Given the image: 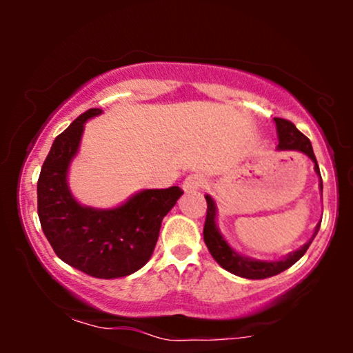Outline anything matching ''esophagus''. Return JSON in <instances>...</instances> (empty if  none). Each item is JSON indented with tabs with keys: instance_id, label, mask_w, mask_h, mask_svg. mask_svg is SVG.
<instances>
[{
	"instance_id": "1",
	"label": "esophagus",
	"mask_w": 353,
	"mask_h": 353,
	"mask_svg": "<svg viewBox=\"0 0 353 353\" xmlns=\"http://www.w3.org/2000/svg\"><path fill=\"white\" fill-rule=\"evenodd\" d=\"M204 181L205 180L202 175H190L186 176L185 181H183V190L186 192H194L204 186Z\"/></svg>"
}]
</instances>
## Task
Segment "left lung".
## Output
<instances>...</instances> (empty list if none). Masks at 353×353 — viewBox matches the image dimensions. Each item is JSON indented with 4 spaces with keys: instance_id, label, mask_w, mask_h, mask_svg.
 I'll return each mask as SVG.
<instances>
[{
    "instance_id": "left-lung-1",
    "label": "left lung",
    "mask_w": 353,
    "mask_h": 353,
    "mask_svg": "<svg viewBox=\"0 0 353 353\" xmlns=\"http://www.w3.org/2000/svg\"><path fill=\"white\" fill-rule=\"evenodd\" d=\"M276 122V130H278V149L281 151H301L312 159L315 162V172L320 175V167H318L316 157L313 154V148L310 139H308L305 134L299 132L296 128V125L292 122H289L286 119H274ZM320 188H321V194H323V180L320 175ZM207 201V215H205V225H204V241L207 249L212 254V257L215 259V262L223 267L226 272L238 274L241 278H248V279H263V278H270L274 276V274L284 272L289 267H292L294 263L297 262L299 259L302 257L303 254L307 252V249L310 248L312 241L315 239V236L320 230V223L316 225L315 231H313V236L310 241H307L305 244L302 245L301 249H297L296 252H291L288 257H284L281 260H272V262H263V260H254V259H248L243 257V255L236 252L234 249L230 248V244L226 243L223 236L216 228V207L215 202L210 196H205Z\"/></svg>"
}]
</instances>
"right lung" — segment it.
<instances>
[{"label":"right lung","mask_w":353,"mask_h":353,"mask_svg":"<svg viewBox=\"0 0 353 353\" xmlns=\"http://www.w3.org/2000/svg\"><path fill=\"white\" fill-rule=\"evenodd\" d=\"M101 112L86 110L54 139L38 178V216L62 262L90 276L112 279L128 276L146 265L162 219L183 191L178 186L144 190L105 210L79 204L67 186V172L79 151L85 122Z\"/></svg>","instance_id":"right-lung-1"}]
</instances>
